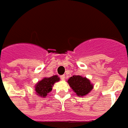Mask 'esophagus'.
Here are the masks:
<instances>
[{
  "label": "esophagus",
  "instance_id": "34e87169",
  "mask_svg": "<svg viewBox=\"0 0 128 128\" xmlns=\"http://www.w3.org/2000/svg\"><path fill=\"white\" fill-rule=\"evenodd\" d=\"M60 79L62 80H65V75H62V76H60Z\"/></svg>",
  "mask_w": 128,
  "mask_h": 128
}]
</instances>
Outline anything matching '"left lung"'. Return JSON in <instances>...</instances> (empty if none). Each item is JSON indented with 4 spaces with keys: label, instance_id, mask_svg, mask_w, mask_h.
I'll return each mask as SVG.
<instances>
[{
    "label": "left lung",
    "instance_id": "8db88e82",
    "mask_svg": "<svg viewBox=\"0 0 128 128\" xmlns=\"http://www.w3.org/2000/svg\"><path fill=\"white\" fill-rule=\"evenodd\" d=\"M68 82L78 96L88 94L93 88V84L89 80L80 76H73L69 78Z\"/></svg>",
    "mask_w": 128,
    "mask_h": 128
}]
</instances>
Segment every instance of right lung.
<instances>
[{
    "instance_id": "right-lung-1",
    "label": "right lung",
    "mask_w": 128,
    "mask_h": 128,
    "mask_svg": "<svg viewBox=\"0 0 128 128\" xmlns=\"http://www.w3.org/2000/svg\"><path fill=\"white\" fill-rule=\"evenodd\" d=\"M60 80L58 76H52L49 78H44L35 85V91L38 96L46 97L52 91L54 84Z\"/></svg>"
}]
</instances>
